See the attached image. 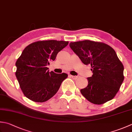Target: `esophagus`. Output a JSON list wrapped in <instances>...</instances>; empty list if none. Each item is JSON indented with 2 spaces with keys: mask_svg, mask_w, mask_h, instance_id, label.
<instances>
[{
  "mask_svg": "<svg viewBox=\"0 0 132 132\" xmlns=\"http://www.w3.org/2000/svg\"><path fill=\"white\" fill-rule=\"evenodd\" d=\"M70 77H71L72 78L74 79H77V78H78V76H71V75H70Z\"/></svg>",
  "mask_w": 132,
  "mask_h": 132,
  "instance_id": "esophagus-1",
  "label": "esophagus"
}]
</instances>
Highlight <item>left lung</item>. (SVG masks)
Masks as SVG:
<instances>
[{
	"label": "left lung",
	"mask_w": 132,
	"mask_h": 132,
	"mask_svg": "<svg viewBox=\"0 0 132 132\" xmlns=\"http://www.w3.org/2000/svg\"><path fill=\"white\" fill-rule=\"evenodd\" d=\"M70 47L82 63L90 64L93 75L81 94L94 104H104L117 93L124 79L123 66L116 51L106 44L89 40L70 42Z\"/></svg>",
	"instance_id": "1"
}]
</instances>
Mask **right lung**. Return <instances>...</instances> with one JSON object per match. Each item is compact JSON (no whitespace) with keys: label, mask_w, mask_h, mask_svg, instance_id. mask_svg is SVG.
I'll list each match as a JSON object with an SVG mask.
<instances>
[{"label":"right lung","mask_w":132,"mask_h":132,"mask_svg":"<svg viewBox=\"0 0 132 132\" xmlns=\"http://www.w3.org/2000/svg\"><path fill=\"white\" fill-rule=\"evenodd\" d=\"M68 43L62 40L38 41L23 50L15 63V75L23 94L28 99L43 102L58 92L68 74L49 72L47 66Z\"/></svg>","instance_id":"right-lung-1"}]
</instances>
